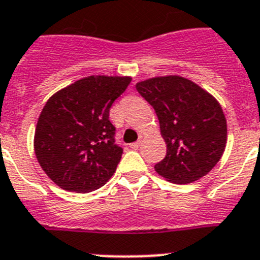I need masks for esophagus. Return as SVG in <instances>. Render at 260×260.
<instances>
[{
	"label": "esophagus",
	"mask_w": 260,
	"mask_h": 260,
	"mask_svg": "<svg viewBox=\"0 0 260 260\" xmlns=\"http://www.w3.org/2000/svg\"><path fill=\"white\" fill-rule=\"evenodd\" d=\"M140 141H136V143H132V144H129V148H132V149H137L140 146Z\"/></svg>",
	"instance_id": "1"
}]
</instances>
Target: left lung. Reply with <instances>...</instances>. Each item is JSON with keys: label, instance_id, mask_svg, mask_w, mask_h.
Masks as SVG:
<instances>
[{"label": "left lung", "instance_id": "1", "mask_svg": "<svg viewBox=\"0 0 260 260\" xmlns=\"http://www.w3.org/2000/svg\"><path fill=\"white\" fill-rule=\"evenodd\" d=\"M154 108L166 157L154 166L177 184L192 183L216 166L226 146V119L217 99L180 76L154 77L136 83Z\"/></svg>", "mask_w": 260, "mask_h": 260}]
</instances>
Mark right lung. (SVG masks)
<instances>
[{
  "mask_svg": "<svg viewBox=\"0 0 260 260\" xmlns=\"http://www.w3.org/2000/svg\"><path fill=\"white\" fill-rule=\"evenodd\" d=\"M131 81L127 76H89L47 101L36 124L34 150L60 188L90 192L114 175L123 149L115 144L110 108Z\"/></svg>",
  "mask_w": 260,
  "mask_h": 260,
  "instance_id": "right-lung-1",
  "label": "right lung"
}]
</instances>
